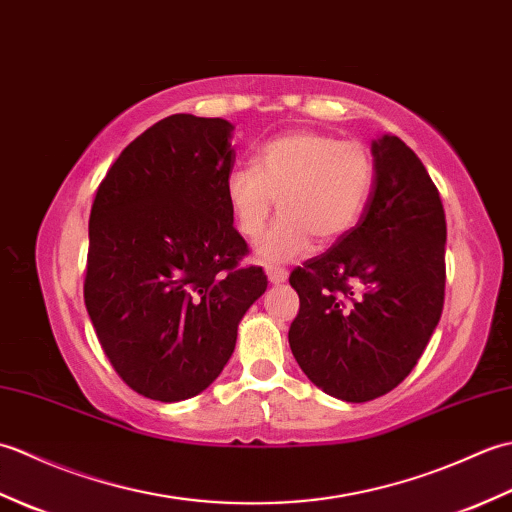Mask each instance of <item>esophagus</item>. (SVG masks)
<instances>
[{
	"label": "esophagus",
	"mask_w": 512,
	"mask_h": 512,
	"mask_svg": "<svg viewBox=\"0 0 512 512\" xmlns=\"http://www.w3.org/2000/svg\"><path fill=\"white\" fill-rule=\"evenodd\" d=\"M266 275H268L270 284L277 286V284H284V281L288 279V270H284V268H268Z\"/></svg>",
	"instance_id": "esophagus-1"
}]
</instances>
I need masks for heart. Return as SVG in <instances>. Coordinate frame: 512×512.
<instances>
[{
    "label": "heart",
    "mask_w": 512,
    "mask_h": 512,
    "mask_svg": "<svg viewBox=\"0 0 512 512\" xmlns=\"http://www.w3.org/2000/svg\"><path fill=\"white\" fill-rule=\"evenodd\" d=\"M372 184L374 162L361 143L297 129L268 140L255 167L228 171L224 198L246 239L262 235L277 200L279 220L257 244V257L275 266L306 257L314 237L328 244L350 233Z\"/></svg>",
    "instance_id": "b5f03b06"
}]
</instances>
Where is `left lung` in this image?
Returning a JSON list of instances; mask_svg holds the SVG:
<instances>
[{
  "label": "left lung",
  "mask_w": 512,
  "mask_h": 512,
  "mask_svg": "<svg viewBox=\"0 0 512 512\" xmlns=\"http://www.w3.org/2000/svg\"><path fill=\"white\" fill-rule=\"evenodd\" d=\"M374 191L361 222L292 270L288 341L328 396L367 402L416 367L444 306L447 220L436 184L398 136L372 140Z\"/></svg>",
  "instance_id": "obj_1"
}]
</instances>
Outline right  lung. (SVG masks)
I'll list each match as a JSON object with an SVG mask.
<instances>
[{"instance_id": "obj_1", "label": "right lung", "mask_w": 512, "mask_h": 512, "mask_svg": "<svg viewBox=\"0 0 512 512\" xmlns=\"http://www.w3.org/2000/svg\"><path fill=\"white\" fill-rule=\"evenodd\" d=\"M233 125L173 114L129 143L90 213L85 308L110 363L138 394L178 402L209 387L237 325L266 292L224 198Z\"/></svg>"}]
</instances>
